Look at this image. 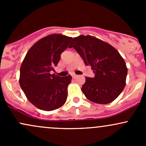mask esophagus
Listing matches in <instances>:
<instances>
[{
	"label": "esophagus",
	"mask_w": 146,
	"mask_h": 146,
	"mask_svg": "<svg viewBox=\"0 0 146 146\" xmlns=\"http://www.w3.org/2000/svg\"><path fill=\"white\" fill-rule=\"evenodd\" d=\"M77 77V75H75V74H73V75H72V78H75Z\"/></svg>",
	"instance_id": "obj_1"
}]
</instances>
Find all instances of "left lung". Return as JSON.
<instances>
[{
    "instance_id": "1",
    "label": "left lung",
    "mask_w": 146,
    "mask_h": 146,
    "mask_svg": "<svg viewBox=\"0 0 146 146\" xmlns=\"http://www.w3.org/2000/svg\"><path fill=\"white\" fill-rule=\"evenodd\" d=\"M73 47L85 64L91 66L94 78H86L82 90L90 101L106 104L116 99L125 86L128 68L118 51L108 43L91 36L72 40Z\"/></svg>"
}]
</instances>
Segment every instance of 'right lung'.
Wrapping results in <instances>:
<instances>
[{
  "instance_id": "1",
  "label": "right lung",
  "mask_w": 146,
  "mask_h": 146,
  "mask_svg": "<svg viewBox=\"0 0 146 146\" xmlns=\"http://www.w3.org/2000/svg\"><path fill=\"white\" fill-rule=\"evenodd\" d=\"M71 39L62 34L48 35L30 48L22 62L20 85L27 100L39 109H58L66 101L67 87L72 77H60L50 73L54 71Z\"/></svg>"
}]
</instances>
